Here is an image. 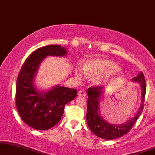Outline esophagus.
I'll list each match as a JSON object with an SVG mask.
<instances>
[{
  "mask_svg": "<svg viewBox=\"0 0 155 155\" xmlns=\"http://www.w3.org/2000/svg\"><path fill=\"white\" fill-rule=\"evenodd\" d=\"M78 95H80V96H86V91L84 90H80L78 92Z\"/></svg>",
  "mask_w": 155,
  "mask_h": 155,
  "instance_id": "1",
  "label": "esophagus"
}]
</instances>
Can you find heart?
<instances>
[{"mask_svg":"<svg viewBox=\"0 0 155 155\" xmlns=\"http://www.w3.org/2000/svg\"><path fill=\"white\" fill-rule=\"evenodd\" d=\"M84 69L85 72L88 76L95 77V84L100 86L103 83L107 81L110 76L118 70L119 67L116 63L107 59L92 58L86 62L84 65ZM76 74L78 78L82 77L84 74V71L81 67H77ZM122 76V73L118 72L115 78L119 79Z\"/></svg>","mask_w":155,"mask_h":155,"instance_id":"1","label":"heart"}]
</instances>
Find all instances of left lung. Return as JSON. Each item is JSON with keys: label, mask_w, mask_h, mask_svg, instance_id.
Returning a JSON list of instances; mask_svg holds the SVG:
<instances>
[{"label": "left lung", "mask_w": 155, "mask_h": 155, "mask_svg": "<svg viewBox=\"0 0 155 155\" xmlns=\"http://www.w3.org/2000/svg\"><path fill=\"white\" fill-rule=\"evenodd\" d=\"M133 82H137L141 88V104L138 112L134 114L130 120L121 124H114L106 121L100 114V101L102 99L104 93L103 87H93L87 91L88 93V106H87L86 121L89 128L95 135L102 139L113 140L123 136L129 131L133 125L143 112L144 100L146 92V84L143 73L138 74L137 77L133 78Z\"/></svg>", "instance_id": "obj_1"}]
</instances>
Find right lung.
<instances>
[{"label": "right lung", "instance_id": "obj_1", "mask_svg": "<svg viewBox=\"0 0 155 155\" xmlns=\"http://www.w3.org/2000/svg\"><path fill=\"white\" fill-rule=\"evenodd\" d=\"M66 48L51 45L37 49L26 60L16 86V106L24 122L36 130H48L62 118L65 104L77 96L76 89L56 85L49 90H39L35 80L41 62L48 56L64 57Z\"/></svg>", "mask_w": 155, "mask_h": 155}]
</instances>
